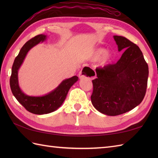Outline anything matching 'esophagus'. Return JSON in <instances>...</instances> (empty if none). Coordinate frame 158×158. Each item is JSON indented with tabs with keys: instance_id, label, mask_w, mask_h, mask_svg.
<instances>
[{
	"instance_id": "esophagus-1",
	"label": "esophagus",
	"mask_w": 158,
	"mask_h": 158,
	"mask_svg": "<svg viewBox=\"0 0 158 158\" xmlns=\"http://www.w3.org/2000/svg\"><path fill=\"white\" fill-rule=\"evenodd\" d=\"M92 77V75L91 73H88L86 72H83L82 71V70H81V71L79 72V79H83V78H85V77Z\"/></svg>"
}]
</instances>
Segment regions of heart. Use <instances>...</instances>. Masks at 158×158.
<instances>
[{
    "label": "heart",
    "instance_id": "b5f03b06",
    "mask_svg": "<svg viewBox=\"0 0 158 158\" xmlns=\"http://www.w3.org/2000/svg\"><path fill=\"white\" fill-rule=\"evenodd\" d=\"M113 58V53L110 52H105L103 48H98L93 52L92 59L94 60H99V64L106 66L110 62Z\"/></svg>",
    "mask_w": 158,
    "mask_h": 158
}]
</instances>
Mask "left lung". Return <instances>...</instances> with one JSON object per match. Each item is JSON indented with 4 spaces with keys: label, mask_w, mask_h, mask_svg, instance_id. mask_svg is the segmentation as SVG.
<instances>
[{
    "label": "left lung",
    "mask_w": 158,
    "mask_h": 158,
    "mask_svg": "<svg viewBox=\"0 0 158 158\" xmlns=\"http://www.w3.org/2000/svg\"><path fill=\"white\" fill-rule=\"evenodd\" d=\"M113 38L118 51L124 52L116 64L96 69L91 96L94 108L109 116L125 113L140 105L149 76L148 65L139 47L123 36Z\"/></svg>",
    "instance_id": "8db88e82"
}]
</instances>
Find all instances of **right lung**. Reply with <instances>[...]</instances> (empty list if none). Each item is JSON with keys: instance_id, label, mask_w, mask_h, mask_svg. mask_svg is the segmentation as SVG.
<instances>
[{"instance_id": "obj_1", "label": "right lung", "mask_w": 158, "mask_h": 158, "mask_svg": "<svg viewBox=\"0 0 158 158\" xmlns=\"http://www.w3.org/2000/svg\"><path fill=\"white\" fill-rule=\"evenodd\" d=\"M46 39V35H39L23 45L13 62L10 77V87L13 96L28 111L36 115L50 113L58 109L66 99L70 87L78 81L79 79L77 76H73L63 80L56 89L42 96H28L22 91L18 83V70L20 66L29 50L40 42L45 41Z\"/></svg>"}]
</instances>
